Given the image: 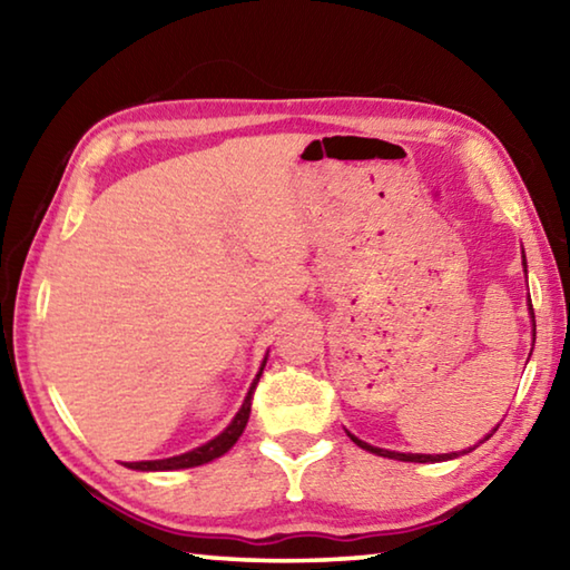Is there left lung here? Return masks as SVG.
<instances>
[{
	"instance_id": "1",
	"label": "left lung",
	"mask_w": 570,
	"mask_h": 570,
	"mask_svg": "<svg viewBox=\"0 0 570 570\" xmlns=\"http://www.w3.org/2000/svg\"><path fill=\"white\" fill-rule=\"evenodd\" d=\"M523 264H525V256H523ZM530 312H533V308H530ZM490 435H493V432H490ZM490 435H488V438H490ZM350 438H352L360 448L374 452V455L392 458V460H402V462H440V460H452V458H458V452H450V455H412V452H392V450H382V448H372V445H366V442L356 440L354 435H350ZM488 438H485V440H488ZM470 450H472V448H470ZM470 450H462V455H465V452H470Z\"/></svg>"
}]
</instances>
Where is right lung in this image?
<instances>
[{
	"label": "right lung",
	"mask_w": 570,
	"mask_h": 570,
	"mask_svg": "<svg viewBox=\"0 0 570 570\" xmlns=\"http://www.w3.org/2000/svg\"><path fill=\"white\" fill-rule=\"evenodd\" d=\"M264 364H262V372H264ZM262 372L256 374V380H254V384H250V390L246 394L244 404H240V410L236 412V417L230 420L228 428L220 432L218 438L206 442V445H200L196 450L186 452V455H176V458H166V460H146V462H125V468H132V470H183V468L204 465V462H210V460H216V458L224 455V452H228L230 448H234L236 440L244 435L248 414H250V400H254V390H256V384H258V377H262Z\"/></svg>",
	"instance_id": "1"
}]
</instances>
